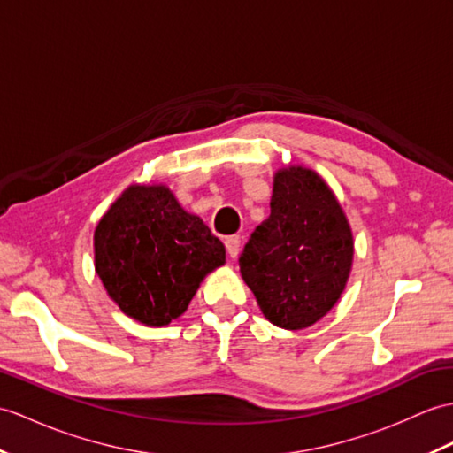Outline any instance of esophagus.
Returning <instances> with one entry per match:
<instances>
[{
    "mask_svg": "<svg viewBox=\"0 0 453 453\" xmlns=\"http://www.w3.org/2000/svg\"><path fill=\"white\" fill-rule=\"evenodd\" d=\"M226 249H227V255L231 258H237L239 250H241V237L239 235H229L226 239Z\"/></svg>",
    "mask_w": 453,
    "mask_h": 453,
    "instance_id": "obj_1",
    "label": "esophagus"
}]
</instances>
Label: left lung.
<instances>
[{
  "mask_svg": "<svg viewBox=\"0 0 453 453\" xmlns=\"http://www.w3.org/2000/svg\"><path fill=\"white\" fill-rule=\"evenodd\" d=\"M270 208L241 252V276L272 324L309 328L345 289L351 229L330 187L301 165L276 173Z\"/></svg>",
  "mask_w": 453,
  "mask_h": 453,
  "instance_id": "obj_1",
  "label": "left lung"
}]
</instances>
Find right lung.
<instances>
[{"mask_svg": "<svg viewBox=\"0 0 453 453\" xmlns=\"http://www.w3.org/2000/svg\"><path fill=\"white\" fill-rule=\"evenodd\" d=\"M96 272L127 317L165 326L181 317L226 249L164 185H133L94 231Z\"/></svg>", "mask_w": 453, "mask_h": 453, "instance_id": "right-lung-1", "label": "right lung"}]
</instances>
